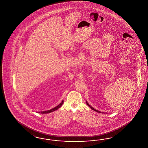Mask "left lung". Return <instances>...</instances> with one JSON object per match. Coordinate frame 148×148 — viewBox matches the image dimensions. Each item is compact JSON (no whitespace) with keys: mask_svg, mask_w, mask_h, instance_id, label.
Listing matches in <instances>:
<instances>
[{"mask_svg":"<svg viewBox=\"0 0 148 148\" xmlns=\"http://www.w3.org/2000/svg\"><path fill=\"white\" fill-rule=\"evenodd\" d=\"M86 103H87V104L88 105V106L89 107H90V108H91V110H95V111H96V112H98V113H101V112L100 111H99V110H95V108H94L93 107H91V106L89 105V104H88V103H87V101H86Z\"/></svg>","mask_w":148,"mask_h":148,"instance_id":"1","label":"left lung"}]
</instances>
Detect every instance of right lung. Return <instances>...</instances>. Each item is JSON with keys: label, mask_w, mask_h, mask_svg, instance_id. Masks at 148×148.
Masks as SVG:
<instances>
[{"label": "right lung", "mask_w": 148, "mask_h": 148, "mask_svg": "<svg viewBox=\"0 0 148 148\" xmlns=\"http://www.w3.org/2000/svg\"><path fill=\"white\" fill-rule=\"evenodd\" d=\"M63 103V101H61V103H60L59 105H58L56 107H54L53 108H52V109H51L50 110H46V111H43V112H38V113H41L42 114H47V113H51V112H53V111H55V110H57L58 109H59V108H60L62 105V104Z\"/></svg>", "instance_id": "add662e5"}]
</instances>
